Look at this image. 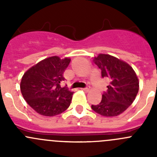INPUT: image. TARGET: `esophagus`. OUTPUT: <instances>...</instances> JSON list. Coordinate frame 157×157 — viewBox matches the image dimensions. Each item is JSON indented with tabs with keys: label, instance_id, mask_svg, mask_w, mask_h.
<instances>
[{
	"label": "esophagus",
	"instance_id": "obj_1",
	"mask_svg": "<svg viewBox=\"0 0 157 157\" xmlns=\"http://www.w3.org/2000/svg\"><path fill=\"white\" fill-rule=\"evenodd\" d=\"M89 89H89V86H87V87H86V88H83L82 90L85 91V92H89Z\"/></svg>",
	"mask_w": 157,
	"mask_h": 157
}]
</instances>
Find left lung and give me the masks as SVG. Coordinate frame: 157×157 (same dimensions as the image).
Masks as SVG:
<instances>
[{
	"label": "left lung",
	"instance_id": "left-lung-1",
	"mask_svg": "<svg viewBox=\"0 0 157 157\" xmlns=\"http://www.w3.org/2000/svg\"><path fill=\"white\" fill-rule=\"evenodd\" d=\"M94 62L101 70L102 78L109 81L98 105L92 109L98 114L113 117L122 113L133 102L139 91V80L132 67L112 55L100 54Z\"/></svg>",
	"mask_w": 157,
	"mask_h": 157
}]
</instances>
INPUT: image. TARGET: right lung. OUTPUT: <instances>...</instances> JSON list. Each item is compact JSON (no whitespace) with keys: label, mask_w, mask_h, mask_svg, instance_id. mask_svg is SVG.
I'll list each match as a JSON object with an SVG mask.
<instances>
[{"label":"right lung","mask_w":157,"mask_h":157,"mask_svg":"<svg viewBox=\"0 0 157 157\" xmlns=\"http://www.w3.org/2000/svg\"><path fill=\"white\" fill-rule=\"evenodd\" d=\"M71 59L49 57L31 67L24 74L21 92L28 105L40 115L54 116L61 114L69 107L73 92L66 86L64 71Z\"/></svg>","instance_id":"1"}]
</instances>
